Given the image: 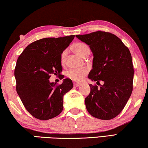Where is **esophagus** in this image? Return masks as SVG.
Here are the masks:
<instances>
[{
	"instance_id": "34e87169",
	"label": "esophagus",
	"mask_w": 148,
	"mask_h": 148,
	"mask_svg": "<svg viewBox=\"0 0 148 148\" xmlns=\"http://www.w3.org/2000/svg\"><path fill=\"white\" fill-rule=\"evenodd\" d=\"M80 85H81V83H74V86L75 87H77Z\"/></svg>"
}]
</instances>
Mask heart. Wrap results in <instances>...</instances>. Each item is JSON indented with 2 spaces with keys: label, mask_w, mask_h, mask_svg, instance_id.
I'll return each instance as SVG.
<instances>
[{
  "label": "heart",
  "mask_w": 148,
  "mask_h": 148,
  "mask_svg": "<svg viewBox=\"0 0 148 148\" xmlns=\"http://www.w3.org/2000/svg\"><path fill=\"white\" fill-rule=\"evenodd\" d=\"M73 49L77 54L81 56L82 57H86L90 54V48L88 46L83 42H77L73 45ZM67 51L64 50L60 56V63L63 65L65 64V59H66ZM88 73V69L86 67L79 69L71 68L67 70L65 72V75L69 79L76 82H80L83 80Z\"/></svg>",
  "instance_id": "1"
}]
</instances>
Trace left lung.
I'll return each mask as SVG.
<instances>
[{
    "mask_svg": "<svg viewBox=\"0 0 148 148\" xmlns=\"http://www.w3.org/2000/svg\"><path fill=\"white\" fill-rule=\"evenodd\" d=\"M76 37L90 47L94 58L88 78L100 85L98 88L89 84L90 92L84 100L86 110L96 118L112 119L121 112L132 94L131 54L121 40L111 33L98 31Z\"/></svg>",
    "mask_w": 148,
    "mask_h": 148,
    "instance_id": "1",
    "label": "left lung"
}]
</instances>
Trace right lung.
I'll return each instance as SVG.
<instances>
[{"label": "right lung", "mask_w": 148, "mask_h": 148, "mask_svg": "<svg viewBox=\"0 0 148 148\" xmlns=\"http://www.w3.org/2000/svg\"><path fill=\"white\" fill-rule=\"evenodd\" d=\"M75 35L44 38L34 41L24 49L17 60L14 70L16 91L28 112L40 120H48L62 112L63 97L72 89L70 79L61 84L50 83L52 74L64 75L60 63L62 52Z\"/></svg>", "instance_id": "add662e5"}]
</instances>
